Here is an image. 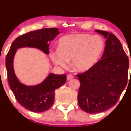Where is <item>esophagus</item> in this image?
<instances>
[{
  "label": "esophagus",
  "instance_id": "34e87169",
  "mask_svg": "<svg viewBox=\"0 0 131 131\" xmlns=\"http://www.w3.org/2000/svg\"><path fill=\"white\" fill-rule=\"evenodd\" d=\"M73 78H74V76H73V75H71V74L67 75V81L70 80V79H73Z\"/></svg>",
  "mask_w": 131,
  "mask_h": 131
}]
</instances>
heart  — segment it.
Wrapping results in <instances>:
<instances>
[{
	"label": "heart",
	"mask_w": 131,
	"mask_h": 131,
	"mask_svg": "<svg viewBox=\"0 0 131 131\" xmlns=\"http://www.w3.org/2000/svg\"><path fill=\"white\" fill-rule=\"evenodd\" d=\"M104 48V39L99 35L69 34L60 39L58 49L51 50L50 57L54 64L63 68L72 60L74 70L83 73L97 63Z\"/></svg>",
	"instance_id": "b5f03b06"
}]
</instances>
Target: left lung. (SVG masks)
<instances>
[{
  "label": "left lung",
  "mask_w": 131,
  "mask_h": 131,
  "mask_svg": "<svg viewBox=\"0 0 131 131\" xmlns=\"http://www.w3.org/2000/svg\"><path fill=\"white\" fill-rule=\"evenodd\" d=\"M95 31L106 39L104 52L91 69L77 75L81 82L78 103L90 114L104 112L117 103L127 85L129 69V58L119 40L112 33Z\"/></svg>",
  "instance_id": "left-lung-1"
}]
</instances>
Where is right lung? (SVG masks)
<instances>
[{
	"label": "right lung",
	"instance_id": "1",
	"mask_svg": "<svg viewBox=\"0 0 131 131\" xmlns=\"http://www.w3.org/2000/svg\"><path fill=\"white\" fill-rule=\"evenodd\" d=\"M60 34L58 28H45L31 31L20 36L13 42L6 57V68L8 83L18 103L31 112L41 113L53 105L55 89L67 81L65 74L49 73L42 82L34 85L21 83L16 77L13 60L16 51L23 47L36 48L45 54L49 53V42Z\"/></svg>",
	"mask_w": 131,
	"mask_h": 131
}]
</instances>
